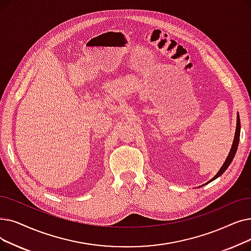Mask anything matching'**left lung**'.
<instances>
[{
	"mask_svg": "<svg viewBox=\"0 0 251 251\" xmlns=\"http://www.w3.org/2000/svg\"><path fill=\"white\" fill-rule=\"evenodd\" d=\"M240 130H241V125H240V118H239V114H237V125H236V132H235V136H234V141H233V145H232V148H231V151L230 152H228V155L225 161V163L223 164V166L221 167V169L219 170V172H217L215 176L208 181V182H211L213 181L214 179H216L217 177H220L222 174L226 170V168L230 166V164L232 163L235 155H236V151H237V149H238V145H239V140H240ZM208 182H206L205 184H207Z\"/></svg>",
	"mask_w": 251,
	"mask_h": 251,
	"instance_id": "8db88e82",
	"label": "left lung"
}]
</instances>
